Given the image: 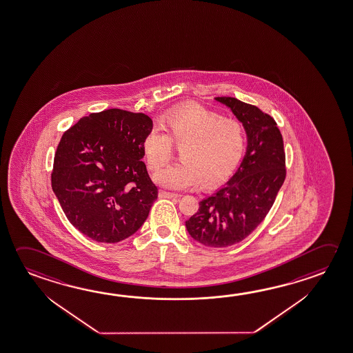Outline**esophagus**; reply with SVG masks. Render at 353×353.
Here are the masks:
<instances>
[{"mask_svg": "<svg viewBox=\"0 0 353 353\" xmlns=\"http://www.w3.org/2000/svg\"><path fill=\"white\" fill-rule=\"evenodd\" d=\"M159 196L161 198H179V194L176 193H171V192L160 191L159 192Z\"/></svg>", "mask_w": 353, "mask_h": 353, "instance_id": "1", "label": "esophagus"}]
</instances>
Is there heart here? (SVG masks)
<instances>
[{
	"label": "heart",
	"instance_id": "b5f03b06",
	"mask_svg": "<svg viewBox=\"0 0 353 353\" xmlns=\"http://www.w3.org/2000/svg\"><path fill=\"white\" fill-rule=\"evenodd\" d=\"M161 128L150 131L143 140V154L151 168L170 161L174 140L181 146V161L160 168L154 174L157 185L168 190H190L202 179L204 185L224 179L241 159L244 129L235 119H223L197 104L168 110Z\"/></svg>",
	"mask_w": 353,
	"mask_h": 353
}]
</instances>
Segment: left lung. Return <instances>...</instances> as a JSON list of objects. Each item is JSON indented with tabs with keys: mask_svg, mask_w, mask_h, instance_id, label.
I'll return each mask as SVG.
<instances>
[{
	"mask_svg": "<svg viewBox=\"0 0 353 353\" xmlns=\"http://www.w3.org/2000/svg\"><path fill=\"white\" fill-rule=\"evenodd\" d=\"M214 99L243 125L245 155L235 174L199 202L185 228L205 247L225 248L245 239L272 208L286 174L284 141L275 120L259 108L235 98Z\"/></svg>",
	"mask_w": 353,
	"mask_h": 353,
	"instance_id": "1",
	"label": "left lung"
}]
</instances>
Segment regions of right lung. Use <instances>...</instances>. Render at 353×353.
<instances>
[{"instance_id":"add662e5","label":"right lung","mask_w":353,"mask_h":353,"mask_svg":"<svg viewBox=\"0 0 353 353\" xmlns=\"http://www.w3.org/2000/svg\"><path fill=\"white\" fill-rule=\"evenodd\" d=\"M152 120L109 109L81 118L57 148L52 188L69 222L88 238L118 243L137 233L157 198L143 163Z\"/></svg>"}]
</instances>
